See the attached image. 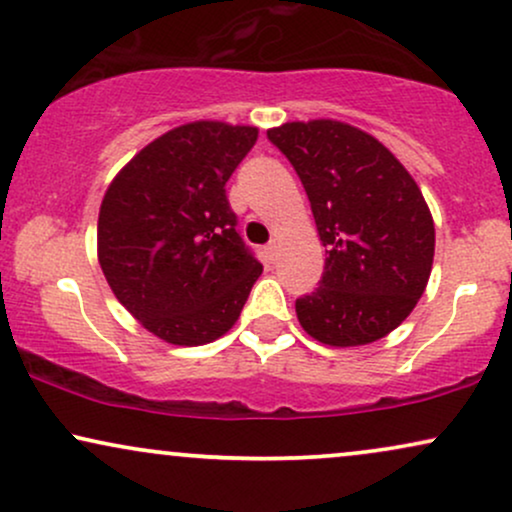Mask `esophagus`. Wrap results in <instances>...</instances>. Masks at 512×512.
Listing matches in <instances>:
<instances>
[{
	"mask_svg": "<svg viewBox=\"0 0 512 512\" xmlns=\"http://www.w3.org/2000/svg\"><path fill=\"white\" fill-rule=\"evenodd\" d=\"M263 254H266V258H268L270 263L275 261V256H277V242H275V239L266 246V249H263Z\"/></svg>",
	"mask_w": 512,
	"mask_h": 512,
	"instance_id": "34e87169",
	"label": "esophagus"
}]
</instances>
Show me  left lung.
<instances>
[{
    "mask_svg": "<svg viewBox=\"0 0 512 512\" xmlns=\"http://www.w3.org/2000/svg\"><path fill=\"white\" fill-rule=\"evenodd\" d=\"M268 140L294 166L327 246L320 287L296 299L301 327L330 346L387 337L432 273L434 220L420 187L382 142L349 123H285Z\"/></svg>",
    "mask_w": 512,
    "mask_h": 512,
    "instance_id": "8db88e82",
    "label": "left lung"
}]
</instances>
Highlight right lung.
Wrapping results in <instances>:
<instances>
[{
    "instance_id": "obj_1",
    "label": "right lung",
    "mask_w": 512,
    "mask_h": 512,
    "mask_svg": "<svg viewBox=\"0 0 512 512\" xmlns=\"http://www.w3.org/2000/svg\"><path fill=\"white\" fill-rule=\"evenodd\" d=\"M256 137L251 125H180L147 144L106 189L99 266L116 299L163 342L201 346L223 337L261 275L225 194Z\"/></svg>"
}]
</instances>
